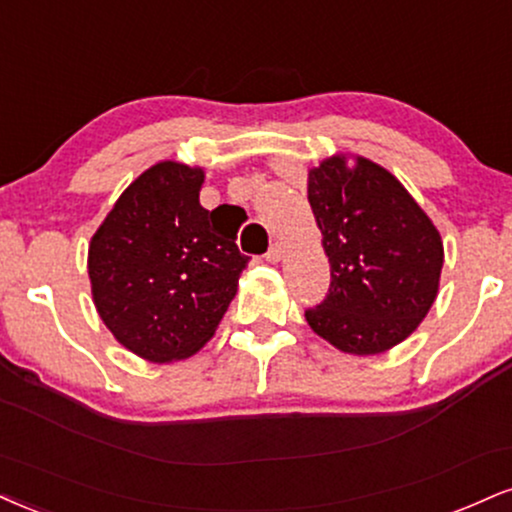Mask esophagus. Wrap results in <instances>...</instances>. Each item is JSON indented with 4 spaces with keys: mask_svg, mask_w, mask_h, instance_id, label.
Returning a JSON list of instances; mask_svg holds the SVG:
<instances>
[{
    "mask_svg": "<svg viewBox=\"0 0 512 512\" xmlns=\"http://www.w3.org/2000/svg\"><path fill=\"white\" fill-rule=\"evenodd\" d=\"M283 252H286V245L276 240V243L272 245V248H269V252H267V255H264V257H267V262H281Z\"/></svg>",
    "mask_w": 512,
    "mask_h": 512,
    "instance_id": "esophagus-1",
    "label": "esophagus"
}]
</instances>
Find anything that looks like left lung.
<instances>
[{
    "instance_id": "1",
    "label": "left lung",
    "mask_w": 512,
    "mask_h": 512,
    "mask_svg": "<svg viewBox=\"0 0 512 512\" xmlns=\"http://www.w3.org/2000/svg\"><path fill=\"white\" fill-rule=\"evenodd\" d=\"M331 286L305 310L310 329L350 355L405 341L439 293L443 240L391 171L367 157H326L307 174Z\"/></svg>"
}]
</instances>
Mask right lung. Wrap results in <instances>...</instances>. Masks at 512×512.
Masks as SVG:
<instances>
[{"label": "right lung", "mask_w": 512, "mask_h": 512, "mask_svg": "<svg viewBox=\"0 0 512 512\" xmlns=\"http://www.w3.org/2000/svg\"><path fill=\"white\" fill-rule=\"evenodd\" d=\"M202 166L157 162L123 190L90 240L97 315L116 341L147 362L195 355L236 298V233L200 205Z\"/></svg>", "instance_id": "right-lung-1"}]
</instances>
